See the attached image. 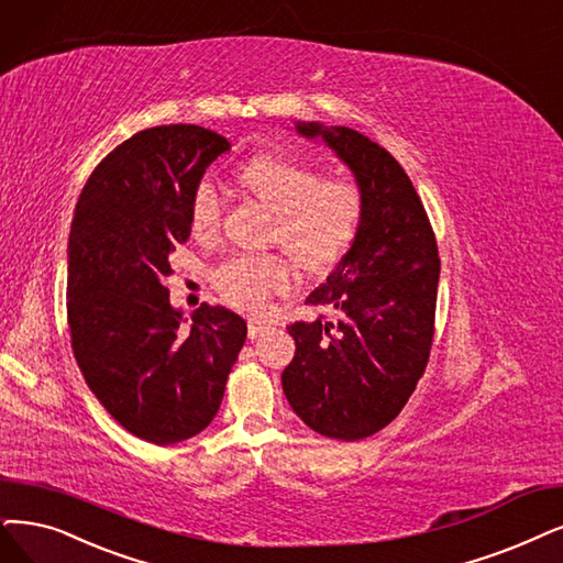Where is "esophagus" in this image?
<instances>
[{
	"mask_svg": "<svg viewBox=\"0 0 563 563\" xmlns=\"http://www.w3.org/2000/svg\"><path fill=\"white\" fill-rule=\"evenodd\" d=\"M246 330H250V340H256V336H261V334H265L269 330V325L250 319V323H246Z\"/></svg>",
	"mask_w": 563,
	"mask_h": 563,
	"instance_id": "34e87169",
	"label": "esophagus"
}]
</instances>
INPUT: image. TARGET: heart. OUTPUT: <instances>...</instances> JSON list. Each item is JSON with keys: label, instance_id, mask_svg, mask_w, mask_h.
Masks as SVG:
<instances>
[{"label": "heart", "instance_id": "b5f03b06", "mask_svg": "<svg viewBox=\"0 0 563 563\" xmlns=\"http://www.w3.org/2000/svg\"><path fill=\"white\" fill-rule=\"evenodd\" d=\"M242 187L275 212L273 238L307 269L340 261L363 221V191L346 177L323 179L317 168L286 154H258L240 168ZM223 200L212 179H200L191 194L189 223L196 235H212ZM212 284L229 305L263 313L275 296L296 284V267L279 254H233L219 263Z\"/></svg>", "mask_w": 563, "mask_h": 563}]
</instances>
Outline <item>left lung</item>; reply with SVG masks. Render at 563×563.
<instances>
[{
	"instance_id": "8db88e82",
	"label": "left lung",
	"mask_w": 563,
	"mask_h": 563,
	"mask_svg": "<svg viewBox=\"0 0 563 563\" xmlns=\"http://www.w3.org/2000/svg\"><path fill=\"white\" fill-rule=\"evenodd\" d=\"M323 139L363 191L351 250L305 302L334 311L288 325L296 355L284 395L307 427L357 441L384 430L409 401L434 336L441 261L430 219L395 156L349 126L298 122Z\"/></svg>"
}]
</instances>
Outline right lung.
I'll list each match as a JSON object with an SVG mask.
<instances>
[{
	"label": "right lung",
	"instance_id": "obj_1",
	"mask_svg": "<svg viewBox=\"0 0 563 563\" xmlns=\"http://www.w3.org/2000/svg\"><path fill=\"white\" fill-rule=\"evenodd\" d=\"M231 143L196 124L139 131L89 175L66 250V319L89 390L126 432L170 445L219 411L246 323L200 305L183 328L168 256L189 240L196 185Z\"/></svg>",
	"mask_w": 563,
	"mask_h": 563
}]
</instances>
